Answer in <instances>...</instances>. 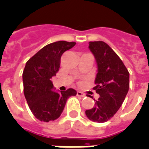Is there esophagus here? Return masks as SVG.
I'll return each mask as SVG.
<instances>
[{
    "label": "esophagus",
    "instance_id": "esophagus-1",
    "mask_svg": "<svg viewBox=\"0 0 149 149\" xmlns=\"http://www.w3.org/2000/svg\"><path fill=\"white\" fill-rule=\"evenodd\" d=\"M77 96H78V97H85V94H84V93H82L81 91H77Z\"/></svg>",
    "mask_w": 149,
    "mask_h": 149
}]
</instances>
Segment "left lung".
I'll return each mask as SVG.
<instances>
[{
	"label": "left lung",
	"mask_w": 149,
	"mask_h": 149,
	"mask_svg": "<svg viewBox=\"0 0 149 149\" xmlns=\"http://www.w3.org/2000/svg\"><path fill=\"white\" fill-rule=\"evenodd\" d=\"M88 48L97 65L94 90L100 97L97 100L94 99V107L86 110L85 113L90 120L105 123L114 116L126 98L130 88V73L120 57L106 42H90Z\"/></svg>",
	"instance_id": "1"
}]
</instances>
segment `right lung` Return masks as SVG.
Listing matches in <instances>:
<instances>
[{
	"label": "right lung",
	"instance_id": "right-lung-1",
	"mask_svg": "<svg viewBox=\"0 0 149 149\" xmlns=\"http://www.w3.org/2000/svg\"><path fill=\"white\" fill-rule=\"evenodd\" d=\"M74 42L58 41L44 46L26 63L23 72V92L29 109L37 120H55L61 116L66 101L77 91L69 88L55 91L51 78L58 72L62 54Z\"/></svg>",
	"mask_w": 149,
	"mask_h": 149
}]
</instances>
